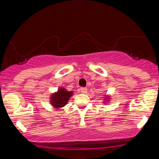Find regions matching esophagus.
<instances>
[{
	"mask_svg": "<svg viewBox=\"0 0 159 159\" xmlns=\"http://www.w3.org/2000/svg\"><path fill=\"white\" fill-rule=\"evenodd\" d=\"M80 90H81L82 93H86L87 92V89L85 88V87H81V88L80 89Z\"/></svg>",
	"mask_w": 159,
	"mask_h": 159,
	"instance_id": "34e87169",
	"label": "esophagus"
}]
</instances>
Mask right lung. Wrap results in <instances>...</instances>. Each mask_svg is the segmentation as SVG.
<instances>
[{
	"label": "right lung",
	"mask_w": 159,
	"mask_h": 159,
	"mask_svg": "<svg viewBox=\"0 0 159 159\" xmlns=\"http://www.w3.org/2000/svg\"><path fill=\"white\" fill-rule=\"evenodd\" d=\"M72 95V91L69 92L64 88H60L57 92L53 93L51 96V104L56 108L65 106Z\"/></svg>",
	"instance_id": "obj_1"
}]
</instances>
